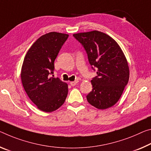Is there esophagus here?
I'll use <instances>...</instances> for the list:
<instances>
[{
	"label": "esophagus",
	"instance_id": "34e87169",
	"mask_svg": "<svg viewBox=\"0 0 151 151\" xmlns=\"http://www.w3.org/2000/svg\"><path fill=\"white\" fill-rule=\"evenodd\" d=\"M78 83V80H76V81H73V82H70V84L72 86H75V85H76V84H77Z\"/></svg>",
	"mask_w": 151,
	"mask_h": 151
}]
</instances>
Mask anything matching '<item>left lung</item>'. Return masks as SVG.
Instances as JSON below:
<instances>
[{
  "label": "left lung",
  "instance_id": "8db88e82",
  "mask_svg": "<svg viewBox=\"0 0 151 151\" xmlns=\"http://www.w3.org/2000/svg\"><path fill=\"white\" fill-rule=\"evenodd\" d=\"M74 37L87 52L97 76L91 80L93 89L88 102L97 109L113 106L120 98L129 80L128 62L119 45L108 35L98 31L76 33Z\"/></svg>",
  "mask_w": 151,
  "mask_h": 151
}]
</instances>
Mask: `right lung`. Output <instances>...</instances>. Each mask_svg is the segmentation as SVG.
Returning <instances> with one entry per match:
<instances>
[{"label":"right lung","instance_id":"right-lung-1","mask_svg":"<svg viewBox=\"0 0 151 151\" xmlns=\"http://www.w3.org/2000/svg\"><path fill=\"white\" fill-rule=\"evenodd\" d=\"M68 35L50 32L40 37L26 54L21 78L28 97L38 109L52 112L63 105L68 95V85L54 74V61Z\"/></svg>","mask_w":151,"mask_h":151}]
</instances>
